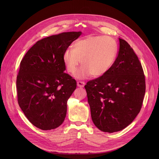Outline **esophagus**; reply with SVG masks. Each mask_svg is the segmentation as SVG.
Instances as JSON below:
<instances>
[{"instance_id":"esophagus-1","label":"esophagus","mask_w":159,"mask_h":159,"mask_svg":"<svg viewBox=\"0 0 159 159\" xmlns=\"http://www.w3.org/2000/svg\"><path fill=\"white\" fill-rule=\"evenodd\" d=\"M77 84H78V86L80 88H84L85 85V82H84V81H78V82H77Z\"/></svg>"}]
</instances>
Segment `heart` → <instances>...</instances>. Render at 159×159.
I'll return each instance as SVG.
<instances>
[{
  "instance_id": "1",
  "label": "heart",
  "mask_w": 159,
  "mask_h": 159,
  "mask_svg": "<svg viewBox=\"0 0 159 159\" xmlns=\"http://www.w3.org/2000/svg\"><path fill=\"white\" fill-rule=\"evenodd\" d=\"M117 53V43L112 38L102 36H89L77 40L73 48L66 49L63 61L67 71L74 74L80 64L82 66L76 74L78 78L88 75L98 78L110 69Z\"/></svg>"
}]
</instances>
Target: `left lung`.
Instances as JSON below:
<instances>
[{
  "mask_svg": "<svg viewBox=\"0 0 159 159\" xmlns=\"http://www.w3.org/2000/svg\"><path fill=\"white\" fill-rule=\"evenodd\" d=\"M119 48L107 73L85 85L95 125L103 132L121 131L140 112L145 93V77L138 57L119 38Z\"/></svg>",
  "mask_w": 159,
  "mask_h": 159,
  "instance_id": "left-lung-1",
  "label": "left lung"
}]
</instances>
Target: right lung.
Instances as JSON below:
<instances>
[{
  "label": "right lung",
  "instance_id": "add662e5",
  "mask_svg": "<svg viewBox=\"0 0 159 159\" xmlns=\"http://www.w3.org/2000/svg\"><path fill=\"white\" fill-rule=\"evenodd\" d=\"M81 34L68 32L38 40L24 56L16 78L19 106L32 125L42 130L64 122L67 102L76 81L64 73L63 54Z\"/></svg>",
  "mask_w": 159,
  "mask_h": 159
}]
</instances>
